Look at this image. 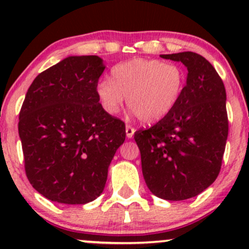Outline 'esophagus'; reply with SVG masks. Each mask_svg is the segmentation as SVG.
<instances>
[{
    "mask_svg": "<svg viewBox=\"0 0 249 249\" xmlns=\"http://www.w3.org/2000/svg\"><path fill=\"white\" fill-rule=\"evenodd\" d=\"M125 132H126L127 138H132L134 132H136V130H134L132 126H130V125H126V126H125Z\"/></svg>",
    "mask_w": 249,
    "mask_h": 249,
    "instance_id": "esophagus-1",
    "label": "esophagus"
}]
</instances>
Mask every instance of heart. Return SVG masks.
<instances>
[{
	"mask_svg": "<svg viewBox=\"0 0 249 249\" xmlns=\"http://www.w3.org/2000/svg\"><path fill=\"white\" fill-rule=\"evenodd\" d=\"M186 82L185 70L176 63L133 58L111 69V81L97 83L96 95L103 110L117 115L126 97L127 107L144 123H156L178 104Z\"/></svg>",
	"mask_w": 249,
	"mask_h": 249,
	"instance_id": "b5f03b06",
	"label": "heart"
}]
</instances>
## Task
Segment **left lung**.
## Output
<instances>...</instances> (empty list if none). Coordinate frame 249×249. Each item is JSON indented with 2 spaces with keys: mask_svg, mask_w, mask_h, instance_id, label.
<instances>
[{
  "mask_svg": "<svg viewBox=\"0 0 249 249\" xmlns=\"http://www.w3.org/2000/svg\"><path fill=\"white\" fill-rule=\"evenodd\" d=\"M181 62L187 78L178 104L166 117L134 133L148 190L179 201L213 184L221 168L228 119L226 90L213 65L196 53L160 55Z\"/></svg>",
  "mask_w": 249,
  "mask_h": 249,
  "instance_id": "left-lung-1",
  "label": "left lung"
}]
</instances>
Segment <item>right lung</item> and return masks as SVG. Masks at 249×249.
I'll list each match as a JSON object with an SVG mask.
<instances>
[{
    "mask_svg": "<svg viewBox=\"0 0 249 249\" xmlns=\"http://www.w3.org/2000/svg\"><path fill=\"white\" fill-rule=\"evenodd\" d=\"M98 56H69L34 79L19 112L28 180L51 201L84 205L99 196L125 124L103 110Z\"/></svg>",
    "mask_w": 249,
    "mask_h": 249,
    "instance_id": "obj_1",
    "label": "right lung"
}]
</instances>
